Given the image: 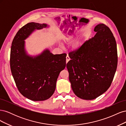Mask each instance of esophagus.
Wrapping results in <instances>:
<instances>
[{
    "mask_svg": "<svg viewBox=\"0 0 126 126\" xmlns=\"http://www.w3.org/2000/svg\"><path fill=\"white\" fill-rule=\"evenodd\" d=\"M70 58H69V56L67 55V56H66V63H67L68 62H69V61L70 60Z\"/></svg>",
    "mask_w": 126,
    "mask_h": 126,
    "instance_id": "obj_1",
    "label": "esophagus"
}]
</instances>
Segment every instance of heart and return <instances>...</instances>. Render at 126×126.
Masks as SVG:
<instances>
[{"mask_svg": "<svg viewBox=\"0 0 126 126\" xmlns=\"http://www.w3.org/2000/svg\"><path fill=\"white\" fill-rule=\"evenodd\" d=\"M74 38V35H70V36H68V37L67 38L66 41H70L71 40H72V39H73ZM81 45V43H77V44H76L75 45L74 48H78Z\"/></svg>", "mask_w": 126, "mask_h": 126, "instance_id": "obj_1", "label": "heart"}]
</instances>
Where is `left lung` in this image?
<instances>
[{
	"label": "left lung",
	"mask_w": 126,
	"mask_h": 126,
	"mask_svg": "<svg viewBox=\"0 0 126 126\" xmlns=\"http://www.w3.org/2000/svg\"><path fill=\"white\" fill-rule=\"evenodd\" d=\"M96 35L69 53L67 63L72 89L78 97L93 100L108 89L118 63L117 44L108 27L97 25Z\"/></svg>",
	"instance_id": "left-lung-1"
}]
</instances>
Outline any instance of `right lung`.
Masks as SVG:
<instances>
[{"label": "right lung", "instance_id": "add662e5", "mask_svg": "<svg viewBox=\"0 0 126 126\" xmlns=\"http://www.w3.org/2000/svg\"><path fill=\"white\" fill-rule=\"evenodd\" d=\"M46 27L29 22L18 30L11 44V74L21 94L32 101H44L52 96L60 72L66 67L65 53L54 55L46 49L35 57L27 54L24 40L35 30Z\"/></svg>", "mask_w": 126, "mask_h": 126}]
</instances>
